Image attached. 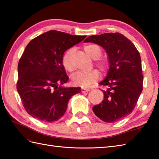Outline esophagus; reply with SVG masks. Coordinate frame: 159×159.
<instances>
[{"label": "esophagus", "instance_id": "34e87169", "mask_svg": "<svg viewBox=\"0 0 159 159\" xmlns=\"http://www.w3.org/2000/svg\"><path fill=\"white\" fill-rule=\"evenodd\" d=\"M89 91H90L89 89H85V88H82V89H81V92H82V93L88 92H89Z\"/></svg>", "mask_w": 159, "mask_h": 159}]
</instances>
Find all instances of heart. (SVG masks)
<instances>
[{"label":"heart","mask_w":159,"mask_h":159,"mask_svg":"<svg viewBox=\"0 0 159 159\" xmlns=\"http://www.w3.org/2000/svg\"><path fill=\"white\" fill-rule=\"evenodd\" d=\"M85 52L93 59H97L102 55V50L96 44H87L83 46ZM74 53V48H70L64 53L62 57V66L67 72H71L74 70L72 64V57ZM96 66L102 72H106L109 68V63L106 61L100 59L96 61ZM100 78V74L96 70L89 72H77L72 77V83L74 85L83 88L88 87L92 84L96 83Z\"/></svg>","instance_id":"b5f03b06"}]
</instances>
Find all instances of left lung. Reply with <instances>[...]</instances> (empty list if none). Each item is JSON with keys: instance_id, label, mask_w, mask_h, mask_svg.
<instances>
[{"instance_id": "1", "label": "left lung", "mask_w": 159, "mask_h": 159, "mask_svg": "<svg viewBox=\"0 0 159 159\" xmlns=\"http://www.w3.org/2000/svg\"><path fill=\"white\" fill-rule=\"evenodd\" d=\"M85 42L98 44L106 50L110 67L106 79L100 83L104 100L93 107L96 116L105 122L119 121L134 110L143 90L141 57L136 47L119 33L92 35Z\"/></svg>"}]
</instances>
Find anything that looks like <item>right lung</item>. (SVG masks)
Listing matches in <instances>:
<instances>
[{"instance_id": "1", "label": "right lung", "mask_w": 159, "mask_h": 159, "mask_svg": "<svg viewBox=\"0 0 159 159\" xmlns=\"http://www.w3.org/2000/svg\"><path fill=\"white\" fill-rule=\"evenodd\" d=\"M85 35L51 30L33 39L18 66L17 90L29 115L43 121L59 120L73 95L80 87H63L69 77L62 66L63 53L82 42Z\"/></svg>"}]
</instances>
